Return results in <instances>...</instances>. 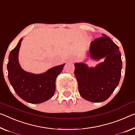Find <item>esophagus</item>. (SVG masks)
<instances>
[{
    "label": "esophagus",
    "instance_id": "1",
    "mask_svg": "<svg viewBox=\"0 0 135 135\" xmlns=\"http://www.w3.org/2000/svg\"><path fill=\"white\" fill-rule=\"evenodd\" d=\"M75 60H76L75 59H72L71 60V61H72V62H74Z\"/></svg>",
    "mask_w": 135,
    "mask_h": 135
}]
</instances>
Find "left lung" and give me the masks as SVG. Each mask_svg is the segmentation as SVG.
Instances as JSON below:
<instances>
[{
  "label": "left lung",
  "mask_w": 135,
  "mask_h": 135,
  "mask_svg": "<svg viewBox=\"0 0 135 135\" xmlns=\"http://www.w3.org/2000/svg\"><path fill=\"white\" fill-rule=\"evenodd\" d=\"M89 53L91 59L99 60L104 58V61L95 68H89L83 63H75L78 90L86 100L103 102L109 98L119 84L123 65L121 52L110 38L103 34L91 42Z\"/></svg>",
  "instance_id": "left-lung-1"
}]
</instances>
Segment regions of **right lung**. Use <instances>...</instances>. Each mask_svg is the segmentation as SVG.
<instances>
[{
    "instance_id": "obj_1",
    "label": "right lung",
    "mask_w": 135,
    "mask_h": 135,
    "mask_svg": "<svg viewBox=\"0 0 135 135\" xmlns=\"http://www.w3.org/2000/svg\"><path fill=\"white\" fill-rule=\"evenodd\" d=\"M10 52L7 65L8 79L14 90L22 99L32 104L51 98L55 90V80L65 64L52 68L45 73L34 74L25 71L18 63V51L22 41Z\"/></svg>"
}]
</instances>
